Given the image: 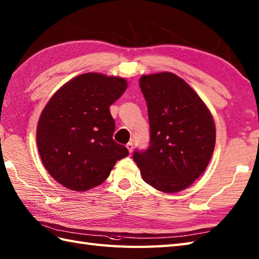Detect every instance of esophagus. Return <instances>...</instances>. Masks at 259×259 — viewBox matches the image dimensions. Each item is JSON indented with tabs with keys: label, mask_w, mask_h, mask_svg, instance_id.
<instances>
[{
	"label": "esophagus",
	"mask_w": 259,
	"mask_h": 259,
	"mask_svg": "<svg viewBox=\"0 0 259 259\" xmlns=\"http://www.w3.org/2000/svg\"><path fill=\"white\" fill-rule=\"evenodd\" d=\"M126 148H127V151H128L130 153L133 152V148H134V146H133V143H132V142L127 143V144H126Z\"/></svg>",
	"instance_id": "34e87169"
}]
</instances>
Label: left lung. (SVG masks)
Here are the masks:
<instances>
[{
  "label": "left lung",
  "instance_id": "left-lung-1",
  "mask_svg": "<svg viewBox=\"0 0 259 259\" xmlns=\"http://www.w3.org/2000/svg\"><path fill=\"white\" fill-rule=\"evenodd\" d=\"M151 142L133 159L148 185L163 193L191 186L209 164L216 142L212 115L192 86L176 74L142 75Z\"/></svg>",
  "mask_w": 259,
  "mask_h": 259
}]
</instances>
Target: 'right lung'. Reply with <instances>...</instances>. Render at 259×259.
Returning <instances> with one entry per match:
<instances>
[{
  "mask_svg": "<svg viewBox=\"0 0 259 259\" xmlns=\"http://www.w3.org/2000/svg\"><path fill=\"white\" fill-rule=\"evenodd\" d=\"M127 89L123 77L85 73L51 97L38 118L36 144L44 167L75 192L101 185L127 148L113 140L110 106Z\"/></svg>",
  "mask_w": 259,
  "mask_h": 259,
  "instance_id": "add662e5",
  "label": "right lung"
}]
</instances>
